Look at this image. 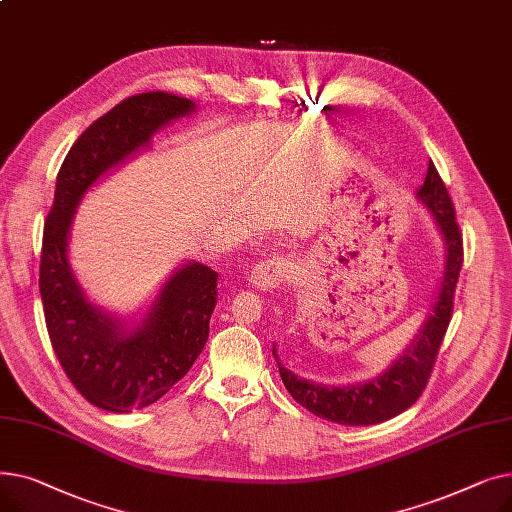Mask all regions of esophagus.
Listing matches in <instances>:
<instances>
[{
    "label": "esophagus",
    "instance_id": "obj_1",
    "mask_svg": "<svg viewBox=\"0 0 512 512\" xmlns=\"http://www.w3.org/2000/svg\"><path fill=\"white\" fill-rule=\"evenodd\" d=\"M294 274H297L294 272V265L284 257H278V259H267L255 265L249 280L257 290H274L282 282L290 280Z\"/></svg>",
    "mask_w": 512,
    "mask_h": 512
}]
</instances>
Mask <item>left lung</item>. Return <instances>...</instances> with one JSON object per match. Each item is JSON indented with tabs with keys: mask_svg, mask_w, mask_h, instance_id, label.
Masks as SVG:
<instances>
[{
	"mask_svg": "<svg viewBox=\"0 0 512 512\" xmlns=\"http://www.w3.org/2000/svg\"><path fill=\"white\" fill-rule=\"evenodd\" d=\"M417 199L432 213L436 226L440 228L446 261L434 313H429L407 351L378 378L348 386H324L303 380L288 371L280 363L274 348V357L286 390L299 405L317 417L340 425H375L407 411L427 386L452 317L454 290L463 265V236L459 224H456L454 205L434 161H429L425 180L417 191Z\"/></svg>",
	"mask_w": 512,
	"mask_h": 512,
	"instance_id": "8db88e82",
	"label": "left lung"
}]
</instances>
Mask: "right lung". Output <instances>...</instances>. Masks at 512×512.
<instances>
[{"mask_svg":"<svg viewBox=\"0 0 512 512\" xmlns=\"http://www.w3.org/2000/svg\"><path fill=\"white\" fill-rule=\"evenodd\" d=\"M195 103L164 91L132 95L95 120L72 145L58 172L43 230L39 290L56 357L74 388L110 413L145 409L182 380L201 355L218 303V274L191 261L168 278L141 324L93 305L68 261L76 207L89 188L128 157L149 147Z\"/></svg>","mask_w":512,"mask_h":512,"instance_id":"add662e5","label":"right lung"}]
</instances>
